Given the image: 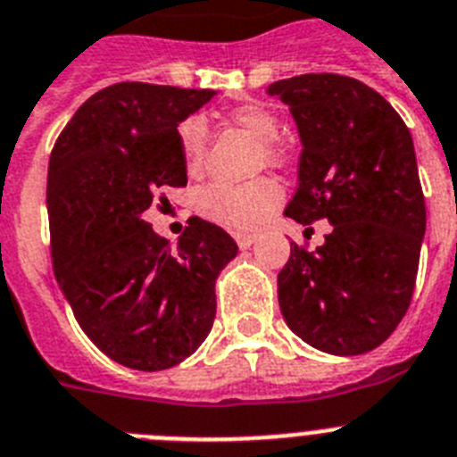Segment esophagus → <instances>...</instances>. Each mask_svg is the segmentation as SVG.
<instances>
[{
	"label": "esophagus",
	"mask_w": 457,
	"mask_h": 457,
	"mask_svg": "<svg viewBox=\"0 0 457 457\" xmlns=\"http://www.w3.org/2000/svg\"><path fill=\"white\" fill-rule=\"evenodd\" d=\"M234 239L239 244V248H251L255 244V234H245V232H237L234 234Z\"/></svg>",
	"instance_id": "obj_1"
}]
</instances>
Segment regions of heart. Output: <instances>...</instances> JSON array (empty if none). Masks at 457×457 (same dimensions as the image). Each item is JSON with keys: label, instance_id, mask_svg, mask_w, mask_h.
<instances>
[{"label": "heart", "instance_id": "obj_1", "mask_svg": "<svg viewBox=\"0 0 457 457\" xmlns=\"http://www.w3.org/2000/svg\"><path fill=\"white\" fill-rule=\"evenodd\" d=\"M228 121L262 145V162L278 165L283 154L276 140L280 137V121L262 103H244L228 112ZM179 149L188 174L202 170L206 154V126L200 117L186 119L179 126ZM280 200V190L273 181L260 179L251 184H209L197 193L195 206L202 216L212 218L229 229H253L267 220Z\"/></svg>", "mask_w": 457, "mask_h": 457}]
</instances>
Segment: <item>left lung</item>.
I'll return each instance as SVG.
<instances>
[{"instance_id":"obj_1","label":"left lung","mask_w":457,"mask_h":457,"mask_svg":"<svg viewBox=\"0 0 457 457\" xmlns=\"http://www.w3.org/2000/svg\"><path fill=\"white\" fill-rule=\"evenodd\" d=\"M267 94L289 105L303 146L285 216L333 228L315 253L292 245L278 273L280 312L320 352L366 354L414 295L426 200L411 133L386 98L345 75H296Z\"/></svg>"}]
</instances>
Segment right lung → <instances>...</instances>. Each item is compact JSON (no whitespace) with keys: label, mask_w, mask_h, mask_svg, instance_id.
I'll list each match as a JSON object with an SVG mask.
<instances>
[{"label":"right lung","mask_w":457,"mask_h":457,"mask_svg":"<svg viewBox=\"0 0 457 457\" xmlns=\"http://www.w3.org/2000/svg\"><path fill=\"white\" fill-rule=\"evenodd\" d=\"M218 91L119 82L85 101L47 165L53 267L103 354L133 370L188 359L216 317V278L239 253L223 228L190 218L177 245L145 212L188 184L179 124Z\"/></svg>","instance_id":"obj_1"}]
</instances>
